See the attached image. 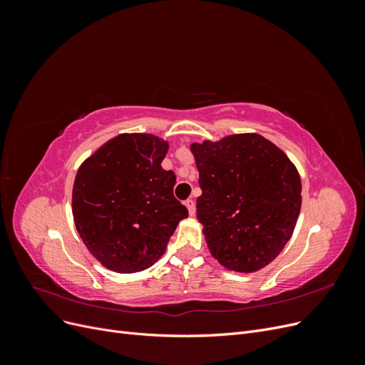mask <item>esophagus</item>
Returning <instances> with one entry per match:
<instances>
[{"label": "esophagus", "mask_w": 365, "mask_h": 365, "mask_svg": "<svg viewBox=\"0 0 365 365\" xmlns=\"http://www.w3.org/2000/svg\"><path fill=\"white\" fill-rule=\"evenodd\" d=\"M184 204H185L187 210H189V215H190V216H193V215H195V212H196V205H195V201H193V200H187Z\"/></svg>", "instance_id": "esophagus-1"}]
</instances>
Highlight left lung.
<instances>
[{
    "instance_id": "obj_1",
    "label": "left lung",
    "mask_w": 365,
    "mask_h": 365,
    "mask_svg": "<svg viewBox=\"0 0 365 365\" xmlns=\"http://www.w3.org/2000/svg\"><path fill=\"white\" fill-rule=\"evenodd\" d=\"M202 195L196 217L212 256L224 268L254 272L279 256L302 207L292 161L259 134L193 143Z\"/></svg>"
}]
</instances>
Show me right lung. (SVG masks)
Returning <instances> with one entry per match:
<instances>
[{"instance_id": "1", "label": "right lung", "mask_w": 365, "mask_h": 365, "mask_svg": "<svg viewBox=\"0 0 365 365\" xmlns=\"http://www.w3.org/2000/svg\"><path fill=\"white\" fill-rule=\"evenodd\" d=\"M169 143L152 134H120L77 170L73 216L86 248L108 269H148L189 216L173 196L176 176L161 161Z\"/></svg>"}]
</instances>
